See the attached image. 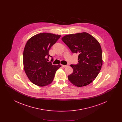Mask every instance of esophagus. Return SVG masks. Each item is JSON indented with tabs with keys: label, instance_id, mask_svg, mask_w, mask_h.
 Segmentation results:
<instances>
[{
	"label": "esophagus",
	"instance_id": "1",
	"mask_svg": "<svg viewBox=\"0 0 122 122\" xmlns=\"http://www.w3.org/2000/svg\"><path fill=\"white\" fill-rule=\"evenodd\" d=\"M68 66V65H62V67H64V68H65V67H67Z\"/></svg>",
	"mask_w": 122,
	"mask_h": 122
}]
</instances>
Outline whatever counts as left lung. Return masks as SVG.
Returning <instances> with one entry per match:
<instances>
[{"instance_id": "obj_1", "label": "left lung", "mask_w": 122, "mask_h": 122, "mask_svg": "<svg viewBox=\"0 0 122 122\" xmlns=\"http://www.w3.org/2000/svg\"><path fill=\"white\" fill-rule=\"evenodd\" d=\"M62 40L73 53L79 54L78 63L70 65L73 72L68 76L69 80L78 87L89 85L98 76L102 65L100 43L86 32L66 35Z\"/></svg>"}]
</instances>
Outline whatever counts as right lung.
<instances>
[{"instance_id": "obj_1", "label": "right lung", "mask_w": 122, "mask_h": 122, "mask_svg": "<svg viewBox=\"0 0 122 122\" xmlns=\"http://www.w3.org/2000/svg\"><path fill=\"white\" fill-rule=\"evenodd\" d=\"M60 36L41 33L34 36L26 42L23 52L24 68L29 80L34 84L44 86L53 81L61 65L52 64L53 58L50 56L49 51ZM49 56L52 59L51 62H48Z\"/></svg>"}]
</instances>
